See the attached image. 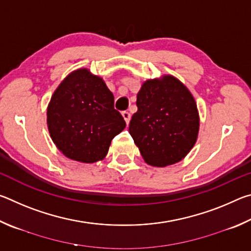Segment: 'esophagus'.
<instances>
[{
  "label": "esophagus",
  "instance_id": "esophagus-1",
  "mask_svg": "<svg viewBox=\"0 0 251 251\" xmlns=\"http://www.w3.org/2000/svg\"><path fill=\"white\" fill-rule=\"evenodd\" d=\"M122 115H123V117H124L126 124H128L129 121H130V113L127 112V110H124V112L122 113Z\"/></svg>",
  "mask_w": 251,
  "mask_h": 251
}]
</instances>
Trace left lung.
<instances>
[{
    "mask_svg": "<svg viewBox=\"0 0 251 251\" xmlns=\"http://www.w3.org/2000/svg\"><path fill=\"white\" fill-rule=\"evenodd\" d=\"M136 105L129 134L146 163L165 167L184 158L199 129L197 105L186 86L173 76L147 80Z\"/></svg>",
    "mask_w": 251,
    "mask_h": 251,
    "instance_id": "1",
    "label": "left lung"
}]
</instances>
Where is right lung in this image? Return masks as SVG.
<instances>
[{
    "label": "right lung",
    "mask_w": 251,
    "mask_h": 251,
    "mask_svg": "<svg viewBox=\"0 0 251 251\" xmlns=\"http://www.w3.org/2000/svg\"><path fill=\"white\" fill-rule=\"evenodd\" d=\"M48 125L54 144L66 157L95 163L106 156L126 123L103 79L83 69L71 73L54 92Z\"/></svg>",
    "instance_id": "1"
}]
</instances>
